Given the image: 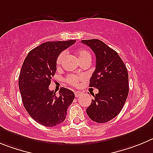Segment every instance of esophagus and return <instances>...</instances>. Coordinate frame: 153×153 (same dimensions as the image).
Wrapping results in <instances>:
<instances>
[{
	"mask_svg": "<svg viewBox=\"0 0 153 153\" xmlns=\"http://www.w3.org/2000/svg\"><path fill=\"white\" fill-rule=\"evenodd\" d=\"M82 94V91H75V97H79V96H81Z\"/></svg>",
	"mask_w": 153,
	"mask_h": 153,
	"instance_id": "1",
	"label": "esophagus"
}]
</instances>
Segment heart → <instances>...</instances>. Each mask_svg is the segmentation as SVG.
<instances>
[{
	"label": "heart",
	"instance_id": "1",
	"mask_svg": "<svg viewBox=\"0 0 153 153\" xmlns=\"http://www.w3.org/2000/svg\"><path fill=\"white\" fill-rule=\"evenodd\" d=\"M77 56L78 58V60L80 62L82 61L84 59H91V56L90 53L87 49H80L77 51ZM65 57V53L63 52V53H60L57 57V59H56V65H57V67H59L62 65V63L63 62V60H64ZM83 79V77L81 76V75H69L67 76L66 78V82H68V84H69L70 85L74 87H77L80 84V82Z\"/></svg>",
	"mask_w": 153,
	"mask_h": 153
}]
</instances>
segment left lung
Returning a JSON list of instances; mask_svg holds the SVG:
<instances>
[{"label":"left lung","mask_w":153,"mask_h":153,"mask_svg":"<svg viewBox=\"0 0 153 153\" xmlns=\"http://www.w3.org/2000/svg\"><path fill=\"white\" fill-rule=\"evenodd\" d=\"M96 56V68L89 86L98 89L86 110L89 118L96 123H106L120 112L129 93L126 67L116 51L99 39L82 40Z\"/></svg>","instance_id":"left-lung-1"}]
</instances>
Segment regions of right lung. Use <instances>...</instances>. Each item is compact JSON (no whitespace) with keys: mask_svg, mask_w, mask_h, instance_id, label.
Wrapping results in <instances>:
<instances>
[{"mask_svg":"<svg viewBox=\"0 0 153 153\" xmlns=\"http://www.w3.org/2000/svg\"><path fill=\"white\" fill-rule=\"evenodd\" d=\"M75 40L46 42L30 51L19 76V88L25 109L37 123L46 126L60 124L75 98L72 91L61 88L59 95L49 86L56 71L58 56Z\"/></svg>","mask_w":153,"mask_h":153,"instance_id":"right-lung-1","label":"right lung"}]
</instances>
